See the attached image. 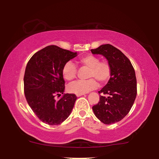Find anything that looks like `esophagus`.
<instances>
[{
  "mask_svg": "<svg viewBox=\"0 0 159 159\" xmlns=\"http://www.w3.org/2000/svg\"><path fill=\"white\" fill-rule=\"evenodd\" d=\"M83 95H85V94H76L77 97H80V96H83Z\"/></svg>",
  "mask_w": 159,
  "mask_h": 159,
  "instance_id": "esophagus-1",
  "label": "esophagus"
}]
</instances>
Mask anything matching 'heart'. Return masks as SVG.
I'll list each match as a JSON object with an SVG mask.
<instances>
[{
	"mask_svg": "<svg viewBox=\"0 0 159 159\" xmlns=\"http://www.w3.org/2000/svg\"><path fill=\"white\" fill-rule=\"evenodd\" d=\"M79 63L81 65L89 68L88 78H91L85 80H78L71 83L68 90L70 93L75 94H84L95 89L98 87L97 80L104 84L109 81L111 76V67L106 61H100L99 58L93 55H87L79 59ZM61 74L64 79L72 80L76 77L77 69L71 61H67L63 66Z\"/></svg>",
	"mask_w": 159,
	"mask_h": 159,
	"instance_id": "b5f03b06",
	"label": "heart"
}]
</instances>
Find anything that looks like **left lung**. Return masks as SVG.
<instances>
[{"label": "left lung", "mask_w": 159, "mask_h": 159, "mask_svg": "<svg viewBox=\"0 0 159 159\" xmlns=\"http://www.w3.org/2000/svg\"><path fill=\"white\" fill-rule=\"evenodd\" d=\"M93 55H102L111 67V76L99 93L98 104L93 107L95 116L104 124L122 120L130 111L137 95L135 72L130 61L121 51L110 44L92 49Z\"/></svg>", "instance_id": "obj_1"}]
</instances>
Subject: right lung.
<instances>
[{
  "label": "right lung",
  "instance_id": "add662e5",
  "mask_svg": "<svg viewBox=\"0 0 159 159\" xmlns=\"http://www.w3.org/2000/svg\"><path fill=\"white\" fill-rule=\"evenodd\" d=\"M77 52L49 45L32 56L26 65L24 85L29 107L46 124L60 125L71 114L76 100L74 94H64V64L76 57ZM63 95L57 101L55 96Z\"/></svg>",
  "mask_w": 159,
  "mask_h": 159
}]
</instances>
